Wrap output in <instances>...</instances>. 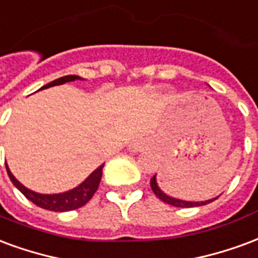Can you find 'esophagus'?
Returning a JSON list of instances; mask_svg holds the SVG:
<instances>
[{
    "label": "esophagus",
    "mask_w": 258,
    "mask_h": 258,
    "mask_svg": "<svg viewBox=\"0 0 258 258\" xmlns=\"http://www.w3.org/2000/svg\"><path fill=\"white\" fill-rule=\"evenodd\" d=\"M142 143L140 142H135V143H132L131 146H129V151L131 152H139V151H142Z\"/></svg>",
    "instance_id": "obj_1"
}]
</instances>
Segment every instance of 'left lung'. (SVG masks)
Returning <instances> with one entry per match:
<instances>
[{
    "label": "left lung",
    "instance_id": "8db88e82",
    "mask_svg": "<svg viewBox=\"0 0 258 258\" xmlns=\"http://www.w3.org/2000/svg\"><path fill=\"white\" fill-rule=\"evenodd\" d=\"M151 188L154 191V194L157 195L158 198L161 199L162 202L165 204L172 205V206H176V208H197V206H204L206 204H210V202H213L216 198L208 199V201H199V202H192V201H183V199H177V198H173V197H169L168 194H165L162 189L159 188V185L157 183V174L151 178Z\"/></svg>",
    "mask_w": 258,
    "mask_h": 258
}]
</instances>
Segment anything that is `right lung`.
Returning a JSON list of instances; mask_svg holds the SVG:
<instances>
[{
	"instance_id": "1",
	"label": "right lung",
	"mask_w": 258,
	"mask_h": 258,
	"mask_svg": "<svg viewBox=\"0 0 258 258\" xmlns=\"http://www.w3.org/2000/svg\"><path fill=\"white\" fill-rule=\"evenodd\" d=\"M73 81L85 80L78 77V75H66V77L57 78V80L52 81L49 84L44 85L42 88H39V90L48 89L50 86L63 85L66 82H73ZM5 166H7V172H8V176L9 178H11V181L13 183V185H15L20 192L23 194L26 198L29 199V201H31L34 205H37V206H39V208L42 209H46V210H52V212H70V210H74V209H78L81 208V206H84L85 204H88L89 199L95 195V192L97 191V187H99V184H100L104 163L100 165L97 169H95V170L90 173L89 176H88L82 183L78 184L77 187L59 194H39L33 191V189H29L27 187H24L23 184L20 183L18 178L13 176L12 172L9 170L7 163H5Z\"/></svg>"
}]
</instances>
